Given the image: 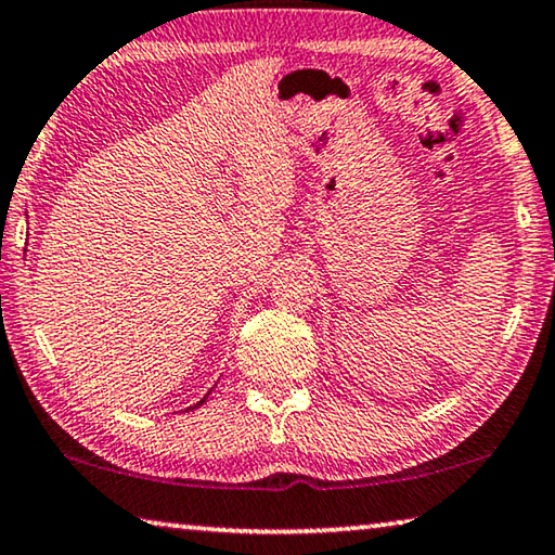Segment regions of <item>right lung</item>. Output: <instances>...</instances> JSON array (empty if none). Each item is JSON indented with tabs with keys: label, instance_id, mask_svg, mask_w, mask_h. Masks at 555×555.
Returning a JSON list of instances; mask_svg holds the SVG:
<instances>
[{
	"label": "right lung",
	"instance_id": "add662e5",
	"mask_svg": "<svg viewBox=\"0 0 555 555\" xmlns=\"http://www.w3.org/2000/svg\"><path fill=\"white\" fill-rule=\"evenodd\" d=\"M202 402H205V400H202ZM195 408H197V404H195Z\"/></svg>",
	"mask_w": 555,
	"mask_h": 555
}]
</instances>
